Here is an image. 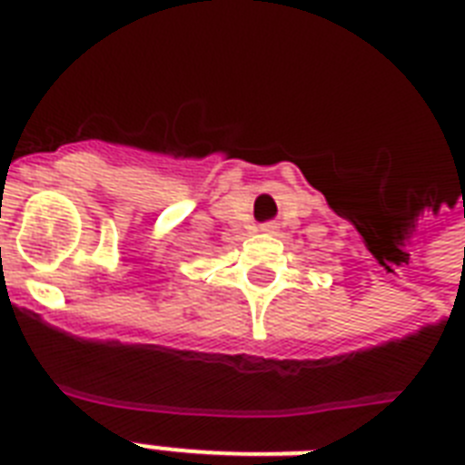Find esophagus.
Wrapping results in <instances>:
<instances>
[{"mask_svg": "<svg viewBox=\"0 0 465 465\" xmlns=\"http://www.w3.org/2000/svg\"><path fill=\"white\" fill-rule=\"evenodd\" d=\"M261 232H265V233H275V226H272V224H262V226H261Z\"/></svg>", "mask_w": 465, "mask_h": 465, "instance_id": "34e87169", "label": "esophagus"}]
</instances>
